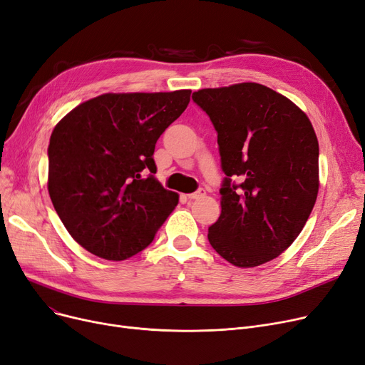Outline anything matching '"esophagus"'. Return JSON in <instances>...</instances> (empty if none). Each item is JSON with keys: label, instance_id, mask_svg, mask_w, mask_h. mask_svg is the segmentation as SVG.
I'll list each match as a JSON object with an SVG mask.
<instances>
[{"label": "esophagus", "instance_id": "1", "mask_svg": "<svg viewBox=\"0 0 365 365\" xmlns=\"http://www.w3.org/2000/svg\"><path fill=\"white\" fill-rule=\"evenodd\" d=\"M204 194H205L204 189H198V191H195V192H192V194H189L187 198H189V200H198V198H202Z\"/></svg>", "mask_w": 365, "mask_h": 365}]
</instances>
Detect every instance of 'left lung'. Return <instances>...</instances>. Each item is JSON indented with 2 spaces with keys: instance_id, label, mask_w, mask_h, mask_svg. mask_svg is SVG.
I'll use <instances>...</instances> for the list:
<instances>
[{
  "instance_id": "8db88e82",
  "label": "left lung",
  "mask_w": 365,
  "mask_h": 365,
  "mask_svg": "<svg viewBox=\"0 0 365 365\" xmlns=\"http://www.w3.org/2000/svg\"><path fill=\"white\" fill-rule=\"evenodd\" d=\"M192 100L215 126L227 176L207 234L212 247L243 268L277 258L304 228L319 191V145L309 118L252 82L200 89Z\"/></svg>"
}]
</instances>
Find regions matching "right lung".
<instances>
[{
    "label": "right lung",
    "mask_w": 365,
    "mask_h": 365,
    "mask_svg": "<svg viewBox=\"0 0 365 365\" xmlns=\"http://www.w3.org/2000/svg\"><path fill=\"white\" fill-rule=\"evenodd\" d=\"M191 91L103 93L78 104L51 135L47 189L73 239L108 261L148 247L179 195L155 179L158 138Z\"/></svg>",
    "instance_id": "obj_1"
}]
</instances>
